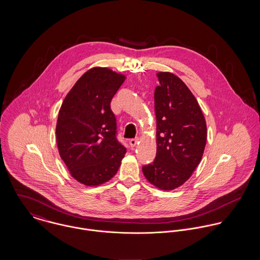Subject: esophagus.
I'll list each match as a JSON object with an SVG mask.
<instances>
[{
    "label": "esophagus",
    "instance_id": "obj_1",
    "mask_svg": "<svg viewBox=\"0 0 260 260\" xmlns=\"http://www.w3.org/2000/svg\"><path fill=\"white\" fill-rule=\"evenodd\" d=\"M137 142H138V139H137V138H134V139H130V140H129V145H130L132 148H133V147H135V146H136Z\"/></svg>",
    "mask_w": 260,
    "mask_h": 260
}]
</instances>
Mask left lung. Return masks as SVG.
I'll return each mask as SVG.
<instances>
[{"mask_svg":"<svg viewBox=\"0 0 260 260\" xmlns=\"http://www.w3.org/2000/svg\"><path fill=\"white\" fill-rule=\"evenodd\" d=\"M157 77L156 157L142 171L151 184L173 190L187 181L200 163L207 128L201 108L184 82L169 72H160Z\"/></svg>","mask_w":260,"mask_h":260,"instance_id":"1","label":"left lung"}]
</instances>
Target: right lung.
<instances>
[{"mask_svg":"<svg viewBox=\"0 0 260 260\" xmlns=\"http://www.w3.org/2000/svg\"><path fill=\"white\" fill-rule=\"evenodd\" d=\"M125 76L92 68L66 96L58 115L56 136L60 156L75 179L100 185L118 171L126 148L117 139L112 98Z\"/></svg>","mask_w":260,"mask_h":260,"instance_id":"obj_1","label":"right lung"}]
</instances>
